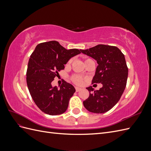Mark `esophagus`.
Here are the masks:
<instances>
[{
  "label": "esophagus",
  "instance_id": "1",
  "mask_svg": "<svg viewBox=\"0 0 151 151\" xmlns=\"http://www.w3.org/2000/svg\"><path fill=\"white\" fill-rule=\"evenodd\" d=\"M81 89V88H79V87H76V91L77 92H78V91H79Z\"/></svg>",
  "mask_w": 151,
  "mask_h": 151
}]
</instances>
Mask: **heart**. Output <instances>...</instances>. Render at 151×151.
Here are the masks:
<instances>
[{"label": "heart", "mask_w": 151, "mask_h": 151, "mask_svg": "<svg viewBox=\"0 0 151 151\" xmlns=\"http://www.w3.org/2000/svg\"><path fill=\"white\" fill-rule=\"evenodd\" d=\"M71 62H72V60H70L69 61H68V63H70ZM71 79H72V81L77 84H81L82 83H83V79L81 77L78 76H73Z\"/></svg>", "instance_id": "1"}]
</instances>
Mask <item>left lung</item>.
<instances>
[{
    "instance_id": "1",
    "label": "left lung",
    "mask_w": 151,
    "mask_h": 151,
    "mask_svg": "<svg viewBox=\"0 0 151 151\" xmlns=\"http://www.w3.org/2000/svg\"><path fill=\"white\" fill-rule=\"evenodd\" d=\"M81 52L97 61L92 83H101L103 87L95 91L92 86L89 98L83 101L86 109L94 113H104L119 101L124 91L128 77V67L124 55L116 47L98 45Z\"/></svg>"
}]
</instances>
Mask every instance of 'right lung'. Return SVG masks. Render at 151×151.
I'll use <instances>...</instances> for the list:
<instances>
[{"label": "right lung", "mask_w": 151, "mask_h": 151, "mask_svg": "<svg viewBox=\"0 0 151 151\" xmlns=\"http://www.w3.org/2000/svg\"><path fill=\"white\" fill-rule=\"evenodd\" d=\"M78 49L67 50L58 42L38 44L29 59L26 82L29 93L37 106L45 113L58 115L64 113L74 87L63 81L58 88L52 82L70 59L80 54Z\"/></svg>", "instance_id": "obj_1"}]
</instances>
